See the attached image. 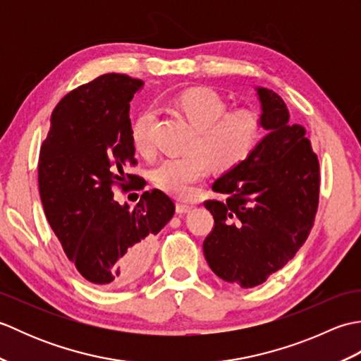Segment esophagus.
<instances>
[{"mask_svg":"<svg viewBox=\"0 0 361 361\" xmlns=\"http://www.w3.org/2000/svg\"><path fill=\"white\" fill-rule=\"evenodd\" d=\"M192 209V206H189L186 203H176V212L178 214H186Z\"/></svg>","mask_w":361,"mask_h":361,"instance_id":"obj_1","label":"esophagus"}]
</instances>
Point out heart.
Wrapping results in <instances>:
<instances>
[{"mask_svg": "<svg viewBox=\"0 0 361 361\" xmlns=\"http://www.w3.org/2000/svg\"><path fill=\"white\" fill-rule=\"evenodd\" d=\"M175 105L197 127L190 152L169 157L152 171V181L158 189L185 198L197 181L212 169V158L221 169H231L247 159L264 135L262 116L251 109L226 111L225 99L211 88H190L175 99ZM155 110L145 109L132 126L135 149L152 157V126Z\"/></svg>", "mask_w": 361, "mask_h": 361, "instance_id": "1", "label": "heart"}]
</instances>
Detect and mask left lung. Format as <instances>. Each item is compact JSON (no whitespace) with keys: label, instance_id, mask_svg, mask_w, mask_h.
<instances>
[{"label":"left lung","instance_id":"1","mask_svg":"<svg viewBox=\"0 0 361 361\" xmlns=\"http://www.w3.org/2000/svg\"><path fill=\"white\" fill-rule=\"evenodd\" d=\"M265 135L251 155L214 181L226 202L209 200L214 229L203 242L220 279L243 288L264 283L307 240L319 195V163L305 128L290 124L286 102L255 87Z\"/></svg>","mask_w":361,"mask_h":361}]
</instances>
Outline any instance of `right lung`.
<instances>
[{
	"label": "right lung",
	"instance_id": "add662e5",
	"mask_svg": "<svg viewBox=\"0 0 361 361\" xmlns=\"http://www.w3.org/2000/svg\"><path fill=\"white\" fill-rule=\"evenodd\" d=\"M142 88V80L104 74L71 91L51 114L38 161L52 231L83 278L105 290L144 274L155 235L175 212L158 189L144 192L133 209L114 200V185L127 189V176L137 178L124 171L136 163L130 101Z\"/></svg>",
	"mask_w": 361,
	"mask_h": 361
}]
</instances>
